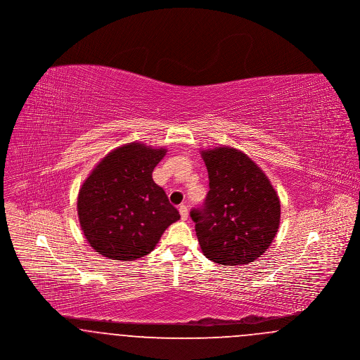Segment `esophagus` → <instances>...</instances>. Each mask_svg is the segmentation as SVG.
I'll return each mask as SVG.
<instances>
[{
	"label": "esophagus",
	"mask_w": 360,
	"mask_h": 360,
	"mask_svg": "<svg viewBox=\"0 0 360 360\" xmlns=\"http://www.w3.org/2000/svg\"><path fill=\"white\" fill-rule=\"evenodd\" d=\"M179 214H181V219L185 221V220H188V206L186 205H181L179 206Z\"/></svg>",
	"instance_id": "obj_1"
}]
</instances>
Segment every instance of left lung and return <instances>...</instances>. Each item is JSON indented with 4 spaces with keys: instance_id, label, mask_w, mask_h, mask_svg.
Instances as JSON below:
<instances>
[{
    "instance_id": "8db88e82",
    "label": "left lung",
    "mask_w": 360,
    "mask_h": 360,
    "mask_svg": "<svg viewBox=\"0 0 360 360\" xmlns=\"http://www.w3.org/2000/svg\"><path fill=\"white\" fill-rule=\"evenodd\" d=\"M202 158L209 191L205 202L190 212L201 250L219 264H247L274 240L279 198L264 172L241 151L220 147Z\"/></svg>"
}]
</instances>
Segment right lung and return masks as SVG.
<instances>
[{"instance_id":"right-lung-1","label":"right lung","mask_w":360,"mask_h":360,"mask_svg":"<svg viewBox=\"0 0 360 360\" xmlns=\"http://www.w3.org/2000/svg\"><path fill=\"white\" fill-rule=\"evenodd\" d=\"M166 150L131 143L106 155L78 194V217L89 244L103 257L135 260L150 254L179 220L153 179Z\"/></svg>"}]
</instances>
